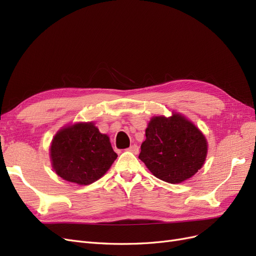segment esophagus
<instances>
[{
    "instance_id": "obj_1",
    "label": "esophagus",
    "mask_w": 256,
    "mask_h": 256,
    "mask_svg": "<svg viewBox=\"0 0 256 256\" xmlns=\"http://www.w3.org/2000/svg\"><path fill=\"white\" fill-rule=\"evenodd\" d=\"M127 150L136 154L138 152V146L136 144H134V145H131V146L129 147V148H127Z\"/></svg>"
}]
</instances>
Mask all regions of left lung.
I'll list each match as a JSON object with an SVG mask.
<instances>
[{
	"mask_svg": "<svg viewBox=\"0 0 256 256\" xmlns=\"http://www.w3.org/2000/svg\"><path fill=\"white\" fill-rule=\"evenodd\" d=\"M138 154L147 168L161 180L178 184L203 166L207 142L202 132L180 114L152 118Z\"/></svg>",
	"mask_w": 256,
	"mask_h": 256,
	"instance_id": "left-lung-1",
	"label": "left lung"
}]
</instances>
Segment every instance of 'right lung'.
I'll use <instances>...</instances> for the list:
<instances>
[{"label": "right lung", "instance_id": "right-lung-1", "mask_svg": "<svg viewBox=\"0 0 256 256\" xmlns=\"http://www.w3.org/2000/svg\"><path fill=\"white\" fill-rule=\"evenodd\" d=\"M50 154L58 176L85 186L98 180L118 158L109 136L100 134L92 122L60 130L53 138Z\"/></svg>", "mask_w": 256, "mask_h": 256}]
</instances>
